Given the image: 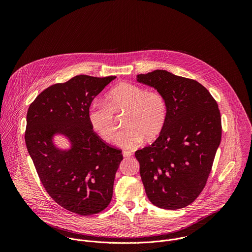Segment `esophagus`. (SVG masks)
I'll return each mask as SVG.
<instances>
[{"label": "esophagus", "mask_w": 252, "mask_h": 252, "mask_svg": "<svg viewBox=\"0 0 252 252\" xmlns=\"http://www.w3.org/2000/svg\"><path fill=\"white\" fill-rule=\"evenodd\" d=\"M123 156H124V158H129V157L132 156V153L125 151V152H123Z\"/></svg>", "instance_id": "1"}]
</instances>
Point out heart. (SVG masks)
Masks as SVG:
<instances>
[{
    "label": "heart",
    "mask_w": 252,
    "mask_h": 252,
    "mask_svg": "<svg viewBox=\"0 0 252 252\" xmlns=\"http://www.w3.org/2000/svg\"><path fill=\"white\" fill-rule=\"evenodd\" d=\"M105 98L106 103L94 102L88 111L92 128L105 141H112L116 135L115 114L125 111L126 128L116 139L122 148L134 149L145 138H156L165 126L167 103L158 92H146L138 86L122 83L107 93Z\"/></svg>",
    "instance_id": "1"
}]
</instances>
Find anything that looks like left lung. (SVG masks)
<instances>
[{
	"label": "left lung",
	"instance_id": "obj_1",
	"mask_svg": "<svg viewBox=\"0 0 252 252\" xmlns=\"http://www.w3.org/2000/svg\"><path fill=\"white\" fill-rule=\"evenodd\" d=\"M167 103L158 137L135 152L146 193L153 204L178 209L190 204L205 187L221 139L218 102L198 82L164 69L136 76Z\"/></svg>",
	"mask_w": 252,
	"mask_h": 252
}]
</instances>
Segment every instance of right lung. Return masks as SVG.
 I'll use <instances>...</instances> for the list:
<instances>
[{
  "label": "right lung",
  "instance_id": "right-lung-1",
  "mask_svg": "<svg viewBox=\"0 0 252 252\" xmlns=\"http://www.w3.org/2000/svg\"><path fill=\"white\" fill-rule=\"evenodd\" d=\"M117 77L80 75L43 91L27 113L26 146L50 196L62 207L87 217L100 212L113 197L122 151L93 130L88 111L93 99ZM56 135L70 142L66 150Z\"/></svg>",
  "mask_w": 252,
  "mask_h": 252
}]
</instances>
